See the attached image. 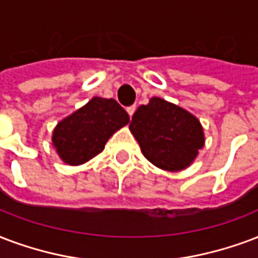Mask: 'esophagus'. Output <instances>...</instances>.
Listing matches in <instances>:
<instances>
[{
    "label": "esophagus",
    "instance_id": "34e87169",
    "mask_svg": "<svg viewBox=\"0 0 258 258\" xmlns=\"http://www.w3.org/2000/svg\"><path fill=\"white\" fill-rule=\"evenodd\" d=\"M135 111H137V107H135V105H131V107L127 108V112H128L130 117H133L134 112H135Z\"/></svg>",
    "mask_w": 258,
    "mask_h": 258
}]
</instances>
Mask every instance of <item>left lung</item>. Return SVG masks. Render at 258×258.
Listing matches in <instances>:
<instances>
[{
	"instance_id": "obj_1",
	"label": "left lung",
	"mask_w": 258,
	"mask_h": 258,
	"mask_svg": "<svg viewBox=\"0 0 258 258\" xmlns=\"http://www.w3.org/2000/svg\"><path fill=\"white\" fill-rule=\"evenodd\" d=\"M130 131L147 160L168 172L190 166L206 143L199 119L161 97H151L149 104L138 108Z\"/></svg>"
}]
</instances>
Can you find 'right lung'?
Returning <instances> with one entry per match:
<instances>
[{"mask_svg": "<svg viewBox=\"0 0 258 258\" xmlns=\"http://www.w3.org/2000/svg\"><path fill=\"white\" fill-rule=\"evenodd\" d=\"M130 116L113 98L93 97L55 125L52 146L66 165L78 166L100 154Z\"/></svg>", "mask_w": 258, "mask_h": 258, "instance_id": "add662e5", "label": "right lung"}]
</instances>
